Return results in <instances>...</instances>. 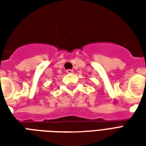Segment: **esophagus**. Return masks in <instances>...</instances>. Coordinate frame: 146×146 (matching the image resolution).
<instances>
[{
    "label": "esophagus",
    "mask_w": 146,
    "mask_h": 146,
    "mask_svg": "<svg viewBox=\"0 0 146 146\" xmlns=\"http://www.w3.org/2000/svg\"><path fill=\"white\" fill-rule=\"evenodd\" d=\"M66 73L70 74V73H73V70H66Z\"/></svg>",
    "instance_id": "esophagus-1"
}]
</instances>
